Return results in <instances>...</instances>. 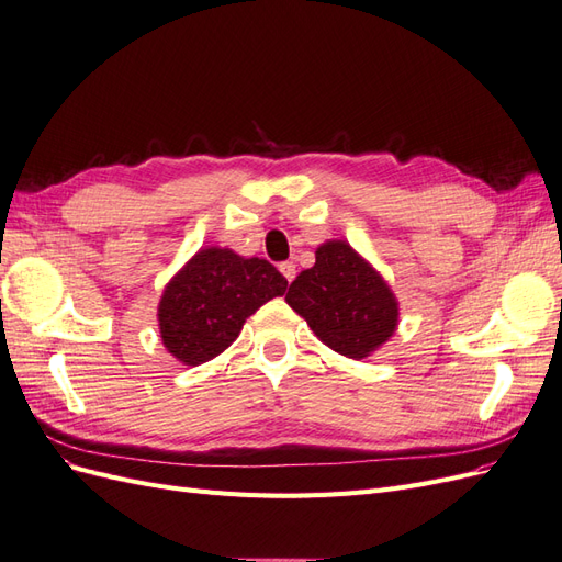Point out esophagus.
<instances>
[{
    "instance_id": "obj_1",
    "label": "esophagus",
    "mask_w": 562,
    "mask_h": 562,
    "mask_svg": "<svg viewBox=\"0 0 562 562\" xmlns=\"http://www.w3.org/2000/svg\"><path fill=\"white\" fill-rule=\"evenodd\" d=\"M279 269H281V274H283L288 281H293V279H295V274H297V269H295V265H293V262H281V265H279Z\"/></svg>"
}]
</instances>
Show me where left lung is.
<instances>
[{"mask_svg": "<svg viewBox=\"0 0 562 562\" xmlns=\"http://www.w3.org/2000/svg\"><path fill=\"white\" fill-rule=\"evenodd\" d=\"M285 302L323 345L363 359L394 335L398 307L382 277L345 241L316 250V262L291 283Z\"/></svg>", "mask_w": 562, "mask_h": 562, "instance_id": "1", "label": "left lung"}]
</instances>
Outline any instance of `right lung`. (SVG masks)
<instances>
[{"label":"right lung","instance_id":"1","mask_svg":"<svg viewBox=\"0 0 562 562\" xmlns=\"http://www.w3.org/2000/svg\"><path fill=\"white\" fill-rule=\"evenodd\" d=\"M285 277L260 258L229 248H203L166 285L159 328L166 349L184 366H199L239 337L244 321L285 293Z\"/></svg>","mask_w":562,"mask_h":562}]
</instances>
